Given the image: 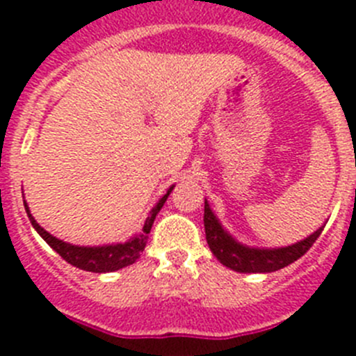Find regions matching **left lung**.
Here are the masks:
<instances>
[{
    "label": "left lung",
    "instance_id": "left-lung-1",
    "mask_svg": "<svg viewBox=\"0 0 356 356\" xmlns=\"http://www.w3.org/2000/svg\"><path fill=\"white\" fill-rule=\"evenodd\" d=\"M205 234L209 248L222 266L229 267L237 273H273L284 269L289 264L301 259L314 242L319 238L325 226H321L317 232L308 235L303 241L296 242L292 246L275 248V250H262V248L244 246L235 241L232 235L221 226L219 219L210 210L209 201H205Z\"/></svg>",
    "mask_w": 356,
    "mask_h": 356
}]
</instances>
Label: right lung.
<instances>
[{"label":"right lung","instance_id":"obj_1","mask_svg":"<svg viewBox=\"0 0 356 356\" xmlns=\"http://www.w3.org/2000/svg\"><path fill=\"white\" fill-rule=\"evenodd\" d=\"M175 187V185H172ZM172 187H169V191L163 194L159 200L153 210L147 216L146 222L143 226V232L137 234L135 237H131L130 241L124 242V244H108V246H72L69 242L60 241V238L53 237L51 234H48L39 222L33 219V216L30 213V209H28L26 201H24V209H26L28 217H30L31 226L37 229V234L48 242L49 246L60 254L62 259L65 260L71 266L78 267V269H83V271L89 273H112L118 271V269H122V267L131 266L135 260L139 259L140 253L146 248L147 242V234L151 232V226H153V221H155L156 213L160 212V209L163 207V203L168 201V196L171 194Z\"/></svg>","mask_w":356,"mask_h":356}]
</instances>
